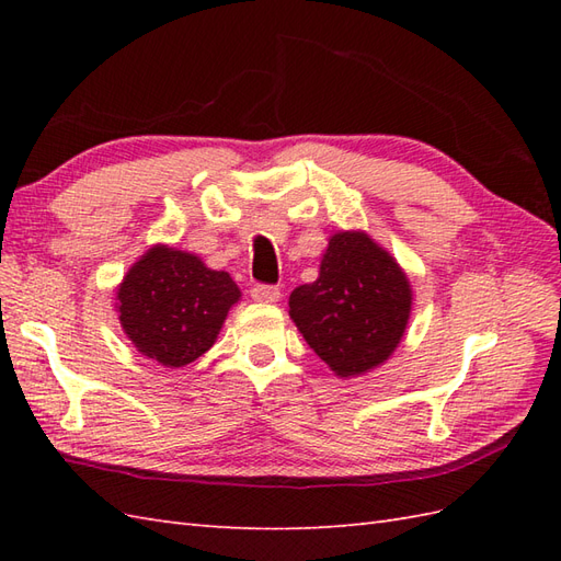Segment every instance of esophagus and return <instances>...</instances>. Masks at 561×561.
Returning a JSON list of instances; mask_svg holds the SVG:
<instances>
[{"mask_svg":"<svg viewBox=\"0 0 561 561\" xmlns=\"http://www.w3.org/2000/svg\"><path fill=\"white\" fill-rule=\"evenodd\" d=\"M250 296L260 304H277L282 294L277 287H272V284H255V287L250 289Z\"/></svg>","mask_w":561,"mask_h":561,"instance_id":"34e87169","label":"esophagus"}]
</instances>
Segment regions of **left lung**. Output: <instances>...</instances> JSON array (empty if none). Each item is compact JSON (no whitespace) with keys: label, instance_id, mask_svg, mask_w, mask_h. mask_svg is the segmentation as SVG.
Instances as JSON below:
<instances>
[{"label":"left lung","instance_id":"8db88e82","mask_svg":"<svg viewBox=\"0 0 561 561\" xmlns=\"http://www.w3.org/2000/svg\"><path fill=\"white\" fill-rule=\"evenodd\" d=\"M412 311L408 274L364 231L330 236L318 279L289 296V316L340 378L371 371L396 352Z\"/></svg>","mask_w":561,"mask_h":561}]
</instances>
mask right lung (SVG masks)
Returning a JSON list of instances; mask_svg holds the SVG:
<instances>
[{
  "label": "right lung",
  "mask_w": 561,
  "mask_h": 561,
  "mask_svg": "<svg viewBox=\"0 0 561 561\" xmlns=\"http://www.w3.org/2000/svg\"><path fill=\"white\" fill-rule=\"evenodd\" d=\"M241 289L229 272L209 270L197 255L153 245L117 287V318L129 342L161 366L181 368L217 342Z\"/></svg>",
  "instance_id": "obj_1"
}]
</instances>
